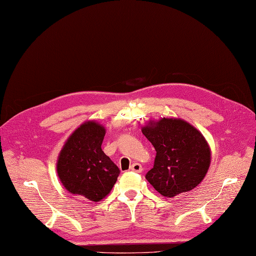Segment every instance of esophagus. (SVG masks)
Segmentation results:
<instances>
[{"instance_id":"obj_1","label":"esophagus","mask_w":256,"mask_h":256,"mask_svg":"<svg viewBox=\"0 0 256 256\" xmlns=\"http://www.w3.org/2000/svg\"><path fill=\"white\" fill-rule=\"evenodd\" d=\"M130 170L136 173H140L142 171V166L140 164V163H133V164L130 166Z\"/></svg>"}]
</instances>
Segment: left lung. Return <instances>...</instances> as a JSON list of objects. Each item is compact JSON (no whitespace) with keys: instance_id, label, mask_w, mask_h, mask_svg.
<instances>
[{"instance_id":"left-lung-1","label":"left lung","mask_w":256,"mask_h":256,"mask_svg":"<svg viewBox=\"0 0 256 256\" xmlns=\"http://www.w3.org/2000/svg\"><path fill=\"white\" fill-rule=\"evenodd\" d=\"M142 134L156 152L146 180L162 196L173 198L190 192L204 178L211 152L204 137L190 124L163 118L142 128Z\"/></svg>"}]
</instances>
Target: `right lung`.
<instances>
[{
  "label": "right lung",
  "mask_w": 256,
  "mask_h": 256,
  "mask_svg": "<svg viewBox=\"0 0 256 256\" xmlns=\"http://www.w3.org/2000/svg\"><path fill=\"white\" fill-rule=\"evenodd\" d=\"M104 128L88 122L76 130L58 156L57 173L71 194L98 202L118 180L120 170L102 150Z\"/></svg>",
  "instance_id": "obj_1"
}]
</instances>
